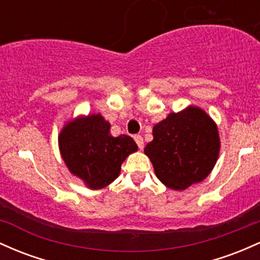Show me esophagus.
Here are the masks:
<instances>
[{"label": "esophagus", "mask_w": 260, "mask_h": 260, "mask_svg": "<svg viewBox=\"0 0 260 260\" xmlns=\"http://www.w3.org/2000/svg\"><path fill=\"white\" fill-rule=\"evenodd\" d=\"M134 140H135V142L138 144L140 150H142V148H144V145H145L142 136L141 135H135V136H134Z\"/></svg>", "instance_id": "1"}]
</instances>
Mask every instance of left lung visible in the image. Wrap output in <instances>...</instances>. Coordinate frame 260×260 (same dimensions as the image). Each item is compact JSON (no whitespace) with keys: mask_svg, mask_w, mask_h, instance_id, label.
Here are the masks:
<instances>
[{"mask_svg":"<svg viewBox=\"0 0 260 260\" xmlns=\"http://www.w3.org/2000/svg\"><path fill=\"white\" fill-rule=\"evenodd\" d=\"M145 147L156 176L174 190H184L209 176L216 163L220 139L216 125L204 110L189 107L171 113L153 126Z\"/></svg>","mask_w":260,"mask_h":260,"instance_id":"1","label":"left lung"}]
</instances>
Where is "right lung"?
<instances>
[{
  "instance_id": "obj_1",
  "label": "right lung",
  "mask_w": 260,
  "mask_h": 260,
  "mask_svg": "<svg viewBox=\"0 0 260 260\" xmlns=\"http://www.w3.org/2000/svg\"><path fill=\"white\" fill-rule=\"evenodd\" d=\"M59 144L70 172L91 189L104 188L114 182L121 163L138 150L130 136L110 135V124L101 114L70 122L61 131Z\"/></svg>"
}]
</instances>
